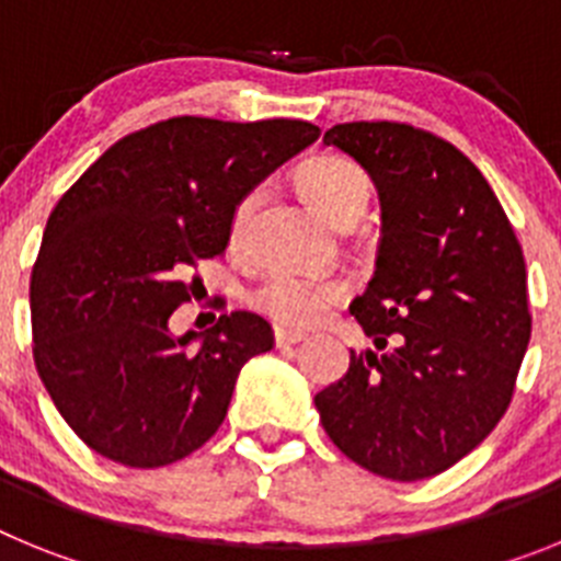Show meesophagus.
I'll use <instances>...</instances> for the list:
<instances>
[{
  "instance_id": "obj_1",
  "label": "esophagus",
  "mask_w": 561,
  "mask_h": 561,
  "mask_svg": "<svg viewBox=\"0 0 561 561\" xmlns=\"http://www.w3.org/2000/svg\"><path fill=\"white\" fill-rule=\"evenodd\" d=\"M306 334L300 331H289L284 325H275V345L277 348H289V345H297V342H304Z\"/></svg>"
}]
</instances>
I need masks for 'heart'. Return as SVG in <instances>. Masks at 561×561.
I'll return each mask as SVG.
<instances>
[{
    "mask_svg": "<svg viewBox=\"0 0 561 561\" xmlns=\"http://www.w3.org/2000/svg\"><path fill=\"white\" fill-rule=\"evenodd\" d=\"M297 185L306 193V199L323 213L336 227H354L368 210L370 180L356 162L334 153L311 157L297 168ZM264 202L261 187H250L241 193L230 213V241L232 247H244L250 238L255 210ZM348 295V286L340 277L297 275V272L277 270L250 291V304L261 314L272 317L277 325L286 329H309L323 323L325 314L342 304Z\"/></svg>",
    "mask_w": 561,
    "mask_h": 561,
    "instance_id": "b5f03b06",
    "label": "heart"
}]
</instances>
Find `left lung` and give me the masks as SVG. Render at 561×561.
<instances>
[{
    "mask_svg": "<svg viewBox=\"0 0 561 561\" xmlns=\"http://www.w3.org/2000/svg\"><path fill=\"white\" fill-rule=\"evenodd\" d=\"M381 202L376 272L351 314L374 351L314 396L329 438L390 480L440 474L512 404L531 340L525 257L483 173L453 142L408 123H340Z\"/></svg>",
    "mask_w": 561,
    "mask_h": 561,
    "instance_id": "1",
    "label": "left lung"
}]
</instances>
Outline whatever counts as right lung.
<instances>
[{
  "label": "right lung",
  "mask_w": 561,
  "mask_h": 561,
  "mask_svg": "<svg viewBox=\"0 0 561 561\" xmlns=\"http://www.w3.org/2000/svg\"><path fill=\"white\" fill-rule=\"evenodd\" d=\"M317 137L284 117H171L114 142L58 199L30 277L33 359L89 449L157 469L216 435L244 362L275 336L252 311L173 336L182 275L227 250L238 196Z\"/></svg>",
  "instance_id": "1"
}]
</instances>
